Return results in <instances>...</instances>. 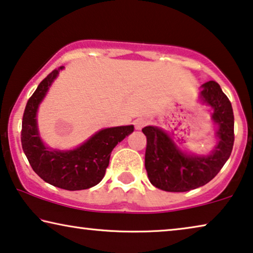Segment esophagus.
<instances>
[{"label": "esophagus", "instance_id": "1", "mask_svg": "<svg viewBox=\"0 0 253 253\" xmlns=\"http://www.w3.org/2000/svg\"><path fill=\"white\" fill-rule=\"evenodd\" d=\"M145 125H147V120L143 119V118H138V119H136L134 122V126H135V128H136L137 130L142 129V128H143Z\"/></svg>", "mask_w": 253, "mask_h": 253}]
</instances>
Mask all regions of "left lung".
I'll list each match as a JSON object with an SVG mask.
<instances>
[{
    "mask_svg": "<svg viewBox=\"0 0 253 253\" xmlns=\"http://www.w3.org/2000/svg\"><path fill=\"white\" fill-rule=\"evenodd\" d=\"M201 99L213 109L218 144L208 156L182 152L163 129L144 127L147 136L145 169L151 184L170 193H183L210 182L228 161L234 145V113L232 103L215 81L202 86Z\"/></svg>",
    "mask_w": 253,
    "mask_h": 253,
    "instance_id": "8db88e82",
    "label": "left lung"
}]
</instances>
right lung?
<instances>
[{"instance_id": "1", "label": "right lung", "mask_w": 253, "mask_h": 253, "mask_svg": "<svg viewBox=\"0 0 253 253\" xmlns=\"http://www.w3.org/2000/svg\"><path fill=\"white\" fill-rule=\"evenodd\" d=\"M64 66L49 73L27 101L21 124V147L30 165L42 180L65 190H83L96 186L104 177L110 156L119 142L133 133L134 126L105 128L73 150H50L40 138L38 108Z\"/></svg>"}]
</instances>
